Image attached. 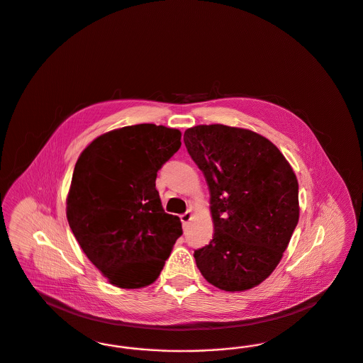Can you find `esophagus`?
<instances>
[{
	"label": "esophagus",
	"mask_w": 363,
	"mask_h": 363,
	"mask_svg": "<svg viewBox=\"0 0 363 363\" xmlns=\"http://www.w3.org/2000/svg\"><path fill=\"white\" fill-rule=\"evenodd\" d=\"M191 219H193V213H191V211H188V212H185V213H182V215H181V220H182L184 225H188Z\"/></svg>",
	"instance_id": "34e87169"
}]
</instances>
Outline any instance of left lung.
Segmentation results:
<instances>
[{"label": "left lung", "instance_id": "1", "mask_svg": "<svg viewBox=\"0 0 363 363\" xmlns=\"http://www.w3.org/2000/svg\"><path fill=\"white\" fill-rule=\"evenodd\" d=\"M186 150L209 189L213 237L194 252L212 286L246 291L269 277L299 219L298 179L277 145L220 123L185 130Z\"/></svg>", "mask_w": 363, "mask_h": 363}]
</instances>
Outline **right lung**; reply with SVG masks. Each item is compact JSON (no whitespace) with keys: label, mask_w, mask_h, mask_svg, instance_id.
<instances>
[{"label":"right lung","mask_w":363,"mask_h":363,"mask_svg":"<svg viewBox=\"0 0 363 363\" xmlns=\"http://www.w3.org/2000/svg\"><path fill=\"white\" fill-rule=\"evenodd\" d=\"M181 147V132L155 123L110 130L80 154L67 197V218L89 261L113 286L155 281L182 234L162 207L157 170Z\"/></svg>","instance_id":"add662e5"}]
</instances>
